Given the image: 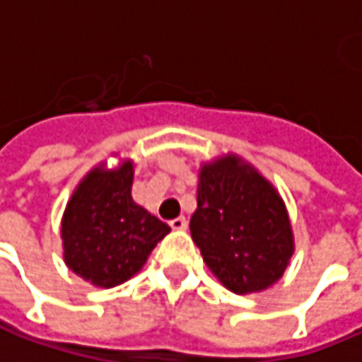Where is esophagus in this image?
I'll return each mask as SVG.
<instances>
[{"label": "esophagus", "instance_id": "34e87169", "mask_svg": "<svg viewBox=\"0 0 362 362\" xmlns=\"http://www.w3.org/2000/svg\"><path fill=\"white\" fill-rule=\"evenodd\" d=\"M170 227H173L174 231H182V229L188 227V221H186V217H176V219L170 221Z\"/></svg>", "mask_w": 362, "mask_h": 362}]
</instances>
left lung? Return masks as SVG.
<instances>
[{"mask_svg":"<svg viewBox=\"0 0 362 362\" xmlns=\"http://www.w3.org/2000/svg\"><path fill=\"white\" fill-rule=\"evenodd\" d=\"M189 231L207 269L235 294L272 286L294 252L292 225L280 194L235 155L202 166Z\"/></svg>","mask_w":362,"mask_h":362,"instance_id":"1","label":"left lung"}]
</instances>
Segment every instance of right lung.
I'll use <instances>...</instances> for the list:
<instances>
[{
  "label": "right lung",
  "instance_id": "obj_1",
  "mask_svg": "<svg viewBox=\"0 0 362 362\" xmlns=\"http://www.w3.org/2000/svg\"><path fill=\"white\" fill-rule=\"evenodd\" d=\"M133 163L95 166L76 186L62 216L64 262L86 282L113 288L135 276L170 227L133 202Z\"/></svg>",
  "mask_w": 362,
  "mask_h": 362
}]
</instances>
